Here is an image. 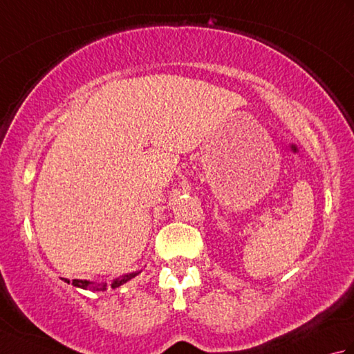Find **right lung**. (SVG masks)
I'll return each mask as SVG.
<instances>
[{
  "mask_svg": "<svg viewBox=\"0 0 354 354\" xmlns=\"http://www.w3.org/2000/svg\"><path fill=\"white\" fill-rule=\"evenodd\" d=\"M137 274H138V272H132V274H127V275H122L120 278H115V280L111 283V288H112V289L118 288V286H122V284H124L126 281H129L131 278H133ZM64 281L70 283L68 280H66V278H64ZM73 286H76V288H80V289H88V290H104V289H106V284L95 286L94 283L88 281V280H73Z\"/></svg>",
  "mask_w": 354,
  "mask_h": 354,
  "instance_id": "obj_1",
  "label": "right lung"
}]
</instances>
